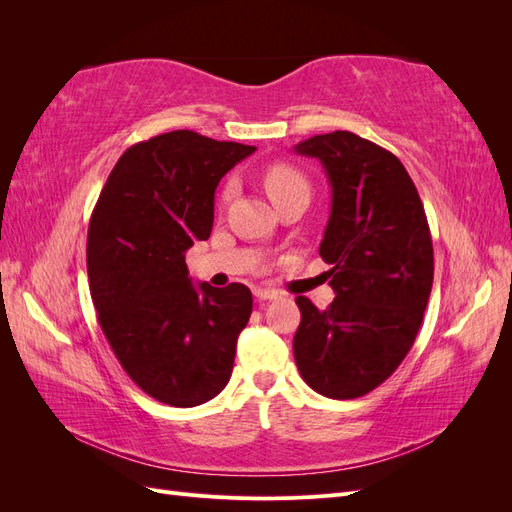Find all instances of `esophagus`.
<instances>
[{
	"mask_svg": "<svg viewBox=\"0 0 512 512\" xmlns=\"http://www.w3.org/2000/svg\"><path fill=\"white\" fill-rule=\"evenodd\" d=\"M254 294H256V299H258V301H273V299L280 297V292H277V290H271V288H256V290H254Z\"/></svg>",
	"mask_w": 512,
	"mask_h": 512,
	"instance_id": "obj_1",
	"label": "esophagus"
}]
</instances>
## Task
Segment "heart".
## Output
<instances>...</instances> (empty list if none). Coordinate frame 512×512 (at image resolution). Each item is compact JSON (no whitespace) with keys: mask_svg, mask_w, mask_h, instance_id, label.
Returning a JSON list of instances; mask_svg holds the SVG:
<instances>
[{"mask_svg":"<svg viewBox=\"0 0 512 512\" xmlns=\"http://www.w3.org/2000/svg\"><path fill=\"white\" fill-rule=\"evenodd\" d=\"M262 183H265V190L271 196L273 203H282L286 196H290L292 192L299 190H309L307 179L303 177L301 170H297L290 164L284 162H275L269 164L262 173ZM232 194V181H226L224 190H222V200H228Z\"/></svg>","mask_w":512,"mask_h":512,"instance_id":"obj_1","label":"heart"}]
</instances>
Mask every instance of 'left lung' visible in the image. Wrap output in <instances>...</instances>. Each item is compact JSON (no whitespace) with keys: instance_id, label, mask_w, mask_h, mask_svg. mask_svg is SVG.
I'll use <instances>...</instances> for the list:
<instances>
[{"instance_id":"obj_1","label":"left lung","mask_w":512,"mask_h":512,"mask_svg":"<svg viewBox=\"0 0 512 512\" xmlns=\"http://www.w3.org/2000/svg\"><path fill=\"white\" fill-rule=\"evenodd\" d=\"M294 151L318 158L331 183V218L320 256L337 297L320 309L297 297L294 361L331 399L374 391L406 359L433 284V245L416 185L391 151L346 130Z\"/></svg>"}]
</instances>
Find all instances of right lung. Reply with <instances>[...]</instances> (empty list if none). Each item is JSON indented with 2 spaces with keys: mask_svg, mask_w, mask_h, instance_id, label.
<instances>
[{
  "mask_svg": "<svg viewBox=\"0 0 512 512\" xmlns=\"http://www.w3.org/2000/svg\"><path fill=\"white\" fill-rule=\"evenodd\" d=\"M256 147L175 130L123 151L87 232V275L102 333L138 389L175 408L218 395L252 314L243 284L194 286L185 252L207 241L213 196Z\"/></svg>",
  "mask_w": 512,
  "mask_h": 512,
  "instance_id": "obj_1",
  "label": "right lung"
}]
</instances>
